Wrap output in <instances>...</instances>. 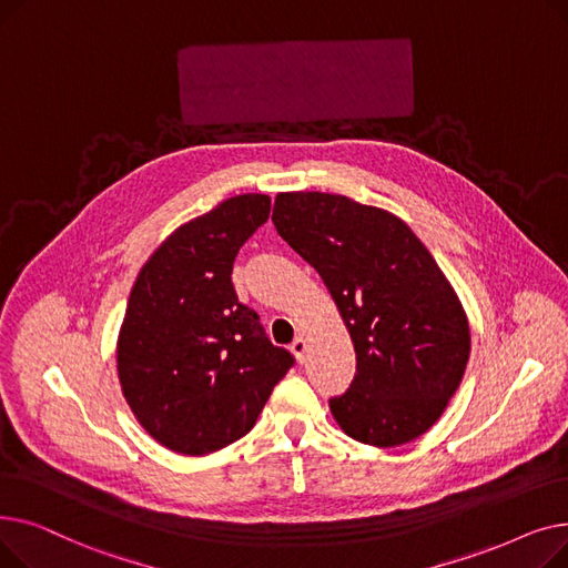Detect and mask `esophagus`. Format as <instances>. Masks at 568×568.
Returning a JSON list of instances; mask_svg holds the SVG:
<instances>
[{
  "label": "esophagus",
  "mask_w": 568,
  "mask_h": 568,
  "mask_svg": "<svg viewBox=\"0 0 568 568\" xmlns=\"http://www.w3.org/2000/svg\"><path fill=\"white\" fill-rule=\"evenodd\" d=\"M290 349H292V354L296 356V362L304 364V359H306V352H308V341H306V336H296V338H294V343L290 345Z\"/></svg>",
  "instance_id": "obj_1"
}]
</instances>
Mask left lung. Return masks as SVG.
<instances>
[{
	"label": "left lung",
	"instance_id": "left-lung-1",
	"mask_svg": "<svg viewBox=\"0 0 568 568\" xmlns=\"http://www.w3.org/2000/svg\"><path fill=\"white\" fill-rule=\"evenodd\" d=\"M272 221L320 274L354 343L356 375L329 400L341 430L371 446L422 437L471 349L465 308L430 251L386 209L334 193H278Z\"/></svg>",
	"mask_w": 568,
	"mask_h": 568
}]
</instances>
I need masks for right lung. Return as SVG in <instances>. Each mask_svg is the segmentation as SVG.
<instances>
[{"mask_svg": "<svg viewBox=\"0 0 568 568\" xmlns=\"http://www.w3.org/2000/svg\"><path fill=\"white\" fill-rule=\"evenodd\" d=\"M272 197L234 195L144 262L116 338V373L138 424L174 454L206 456L244 437L294 364L236 300L232 264Z\"/></svg>", "mask_w": 568, "mask_h": 568, "instance_id": "1", "label": "right lung"}]
</instances>
